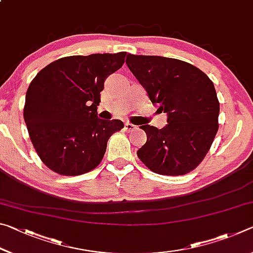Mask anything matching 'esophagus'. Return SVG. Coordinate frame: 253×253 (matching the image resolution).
I'll list each match as a JSON object with an SVG mask.
<instances>
[{
    "instance_id": "obj_1",
    "label": "esophagus",
    "mask_w": 253,
    "mask_h": 253,
    "mask_svg": "<svg viewBox=\"0 0 253 253\" xmlns=\"http://www.w3.org/2000/svg\"><path fill=\"white\" fill-rule=\"evenodd\" d=\"M137 128V126L132 125L130 123H125V130L126 131H134Z\"/></svg>"
}]
</instances>
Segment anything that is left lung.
<instances>
[{
    "label": "left lung",
    "instance_id": "obj_1",
    "mask_svg": "<svg viewBox=\"0 0 253 253\" xmlns=\"http://www.w3.org/2000/svg\"><path fill=\"white\" fill-rule=\"evenodd\" d=\"M127 67L153 104L168 114L158 129L142 125L147 140L137 156L161 175H184L207 155L219 129L220 104L214 84L199 68L160 55L127 54Z\"/></svg>",
    "mask_w": 253,
    "mask_h": 253
}]
</instances>
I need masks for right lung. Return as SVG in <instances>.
Wrapping results in <instances>:
<instances>
[{
  "label": "right lung",
  "instance_id": "1",
  "mask_svg": "<svg viewBox=\"0 0 253 253\" xmlns=\"http://www.w3.org/2000/svg\"><path fill=\"white\" fill-rule=\"evenodd\" d=\"M126 52L71 55L44 67L30 84L23 116L41 161L60 175L96 168L107 142L124 123L98 118L107 77L122 68Z\"/></svg>",
  "mask_w": 253,
  "mask_h": 253
}]
</instances>
